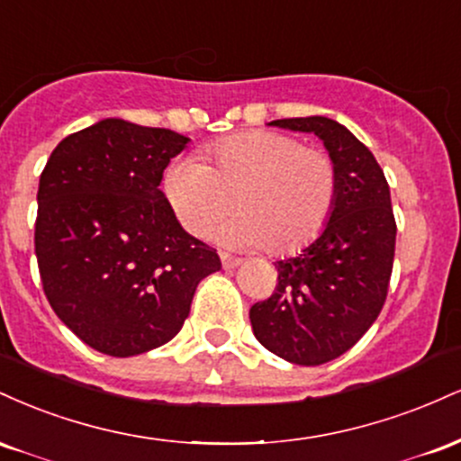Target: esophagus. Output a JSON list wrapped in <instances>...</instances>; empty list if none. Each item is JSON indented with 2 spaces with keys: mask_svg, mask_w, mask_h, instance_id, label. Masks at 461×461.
Segmentation results:
<instances>
[{
  "mask_svg": "<svg viewBox=\"0 0 461 461\" xmlns=\"http://www.w3.org/2000/svg\"><path fill=\"white\" fill-rule=\"evenodd\" d=\"M219 256H221V262H223V268H236L238 264H240V258L230 256V253H225V251H221Z\"/></svg>",
  "mask_w": 461,
  "mask_h": 461,
  "instance_id": "obj_1",
  "label": "esophagus"
}]
</instances>
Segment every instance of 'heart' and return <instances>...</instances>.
I'll return each instance as SVG.
<instances>
[{
	"label": "heart",
	"mask_w": 461,
	"mask_h": 461,
	"mask_svg": "<svg viewBox=\"0 0 461 461\" xmlns=\"http://www.w3.org/2000/svg\"><path fill=\"white\" fill-rule=\"evenodd\" d=\"M208 164L179 158L162 179L164 197L190 234L216 227V238L242 249L267 247L275 256L310 245L330 219L338 193L336 164L290 134L251 130L205 149Z\"/></svg>",
	"instance_id": "1"
}]
</instances>
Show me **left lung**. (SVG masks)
<instances>
[{
    "mask_svg": "<svg viewBox=\"0 0 461 461\" xmlns=\"http://www.w3.org/2000/svg\"><path fill=\"white\" fill-rule=\"evenodd\" d=\"M268 125L319 136L336 164L338 193L321 236L275 262L277 288L251 305L249 319L275 356L319 366L356 345L385 303L396 240L390 188L368 147L338 121L299 116Z\"/></svg>",
    "mask_w": 461,
    "mask_h": 461,
    "instance_id": "1",
    "label": "left lung"
}]
</instances>
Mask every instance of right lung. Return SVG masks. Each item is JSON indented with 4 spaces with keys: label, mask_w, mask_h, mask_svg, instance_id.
I'll list each match as a JSON object with an SVG mask.
<instances>
[{
    "label": "right lung",
    "mask_w": 461,
    "mask_h": 461,
    "mask_svg": "<svg viewBox=\"0 0 461 461\" xmlns=\"http://www.w3.org/2000/svg\"><path fill=\"white\" fill-rule=\"evenodd\" d=\"M186 136L104 119L67 136L39 182L34 249L45 297L95 351L162 347L188 319L197 284L221 268L160 190Z\"/></svg>",
    "instance_id": "right-lung-1"
}]
</instances>
